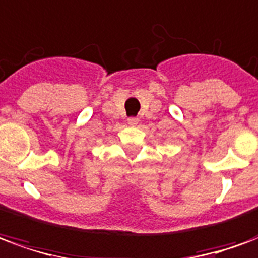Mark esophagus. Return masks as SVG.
Here are the masks:
<instances>
[{"mask_svg": "<svg viewBox=\"0 0 258 258\" xmlns=\"http://www.w3.org/2000/svg\"><path fill=\"white\" fill-rule=\"evenodd\" d=\"M127 121H128L130 125H137L140 120H138V117H130V118H127Z\"/></svg>", "mask_w": 258, "mask_h": 258, "instance_id": "34e87169", "label": "esophagus"}]
</instances>
